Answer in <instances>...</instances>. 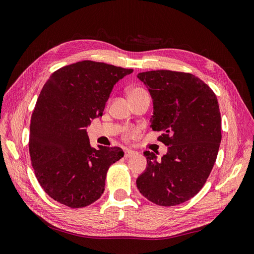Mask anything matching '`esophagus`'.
Masks as SVG:
<instances>
[{
	"mask_svg": "<svg viewBox=\"0 0 254 254\" xmlns=\"http://www.w3.org/2000/svg\"><path fill=\"white\" fill-rule=\"evenodd\" d=\"M135 153H136V151H134V150L126 149V150H125V158H129V157H131V156H134Z\"/></svg>",
	"mask_w": 254,
	"mask_h": 254,
	"instance_id": "obj_1",
	"label": "esophagus"
}]
</instances>
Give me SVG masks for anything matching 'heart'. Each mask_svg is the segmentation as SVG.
Instances as JSON below:
<instances>
[{
    "label": "heart",
    "instance_id": "1",
    "mask_svg": "<svg viewBox=\"0 0 254 254\" xmlns=\"http://www.w3.org/2000/svg\"><path fill=\"white\" fill-rule=\"evenodd\" d=\"M145 90H143L142 88H139V87H134L131 88V89H129L128 91V96L129 97H133V96H136L142 92H144ZM138 134V129L137 128H129V129H127L125 131V137L126 138H131V137H135L136 135Z\"/></svg>",
    "mask_w": 254,
    "mask_h": 254
}]
</instances>
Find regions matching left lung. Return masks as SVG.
I'll return each mask as SVG.
<instances>
[{
  "label": "left lung",
  "instance_id": "8db88e82",
  "mask_svg": "<svg viewBox=\"0 0 254 254\" xmlns=\"http://www.w3.org/2000/svg\"><path fill=\"white\" fill-rule=\"evenodd\" d=\"M151 95L150 127L166 154L144 151L145 171L136 181L140 193L153 203L172 206L201 190L217 159L221 142V115L217 96L194 74L151 70L138 73Z\"/></svg>",
  "mask_w": 254,
  "mask_h": 254
}]
</instances>
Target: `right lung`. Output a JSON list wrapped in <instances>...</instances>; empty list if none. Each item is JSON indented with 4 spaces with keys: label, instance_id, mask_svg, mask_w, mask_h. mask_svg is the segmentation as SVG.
I'll return each instance as SVG.
<instances>
[{
    "label": "right lung",
    "instance_id": "1",
    "mask_svg": "<svg viewBox=\"0 0 254 254\" xmlns=\"http://www.w3.org/2000/svg\"><path fill=\"white\" fill-rule=\"evenodd\" d=\"M133 72L85 60L52 73L38 96L30 126L29 151L45 192L64 205L84 207L105 191L109 167L120 147L90 145L86 127L103 116L114 85Z\"/></svg>",
    "mask_w": 254,
    "mask_h": 254
}]
</instances>
